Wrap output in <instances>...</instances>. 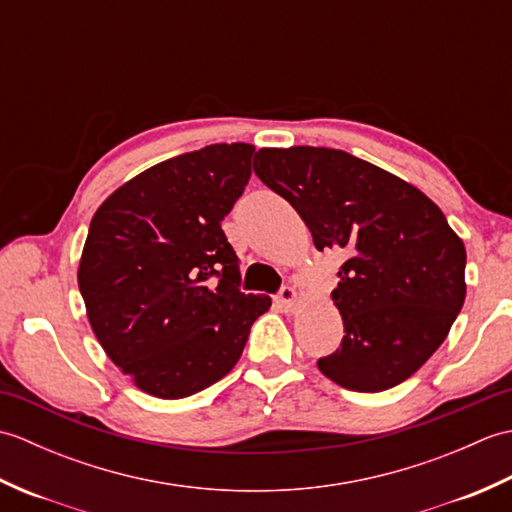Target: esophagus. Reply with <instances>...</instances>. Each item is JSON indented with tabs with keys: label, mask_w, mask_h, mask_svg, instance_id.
<instances>
[{
	"label": "esophagus",
	"mask_w": 512,
	"mask_h": 512,
	"mask_svg": "<svg viewBox=\"0 0 512 512\" xmlns=\"http://www.w3.org/2000/svg\"><path fill=\"white\" fill-rule=\"evenodd\" d=\"M277 301L281 303V308H286V310H292L295 308V303H297V290L292 288V286H281V290H279V295H277Z\"/></svg>",
	"instance_id": "34e87169"
}]
</instances>
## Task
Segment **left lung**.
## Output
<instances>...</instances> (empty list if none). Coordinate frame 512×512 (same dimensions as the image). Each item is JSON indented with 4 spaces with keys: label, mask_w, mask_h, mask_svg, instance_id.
Returning a JSON list of instances; mask_svg holds the SVG:
<instances>
[{
    "label": "left lung",
    "mask_w": 512,
    "mask_h": 512,
    "mask_svg": "<svg viewBox=\"0 0 512 512\" xmlns=\"http://www.w3.org/2000/svg\"><path fill=\"white\" fill-rule=\"evenodd\" d=\"M257 178L288 200L317 250L347 255L332 299L345 336L317 361L336 385L385 391L429 361L466 297V250L427 195L341 149H259Z\"/></svg>",
    "instance_id": "obj_1"
}]
</instances>
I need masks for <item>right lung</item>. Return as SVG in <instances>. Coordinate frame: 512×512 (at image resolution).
<instances>
[{"instance_id": "obj_1", "label": "right lung", "mask_w": 512, "mask_h": 512, "mask_svg": "<svg viewBox=\"0 0 512 512\" xmlns=\"http://www.w3.org/2000/svg\"><path fill=\"white\" fill-rule=\"evenodd\" d=\"M253 145H209L116 189L94 213L79 290L96 339L151 396L176 400L224 378L270 297L239 290L222 231L250 178Z\"/></svg>"}]
</instances>
